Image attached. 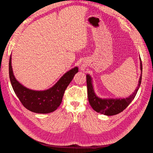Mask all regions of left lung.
Returning a JSON list of instances; mask_svg holds the SVG:
<instances>
[{"mask_svg": "<svg viewBox=\"0 0 153 153\" xmlns=\"http://www.w3.org/2000/svg\"><path fill=\"white\" fill-rule=\"evenodd\" d=\"M140 61V71L141 75L138 80V86L135 89L133 93L126 98H100L96 96L94 91L93 85H92V78L89 75H87V96L89 102L92 108L96 112L104 114L105 115H114L123 112L127 106L135 98L141 84L142 74V64L141 59Z\"/></svg>", "mask_w": 153, "mask_h": 153, "instance_id": "obj_1", "label": "left lung"}]
</instances>
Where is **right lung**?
I'll list each match as a JSON object with an SVG mask.
<instances>
[{"mask_svg":"<svg viewBox=\"0 0 153 153\" xmlns=\"http://www.w3.org/2000/svg\"><path fill=\"white\" fill-rule=\"evenodd\" d=\"M78 72L75 67L66 72L53 87L45 91H34L22 85L15 78L12 69L11 55L9 62V73L13 89L22 104L32 112L48 114L56 110L62 102L64 91Z\"/></svg>","mask_w":153,"mask_h":153,"instance_id":"1","label":"right lung"}]
</instances>
